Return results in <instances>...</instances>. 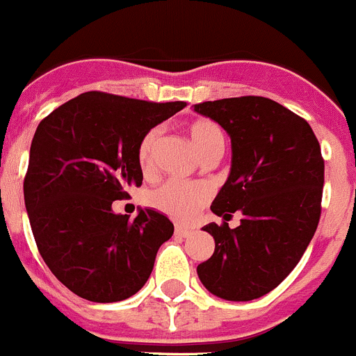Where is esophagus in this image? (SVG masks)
Instances as JSON below:
<instances>
[{"mask_svg":"<svg viewBox=\"0 0 356 356\" xmlns=\"http://www.w3.org/2000/svg\"><path fill=\"white\" fill-rule=\"evenodd\" d=\"M192 233H194V231H192V229H185V227H176V229H175L176 236H181V238L192 236Z\"/></svg>","mask_w":356,"mask_h":356,"instance_id":"obj_1","label":"esophagus"}]
</instances>
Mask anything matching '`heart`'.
I'll use <instances>...</instances> for the list:
<instances>
[{
	"instance_id": "heart-1",
	"label": "heart",
	"mask_w": 356,
	"mask_h": 356,
	"mask_svg": "<svg viewBox=\"0 0 356 356\" xmlns=\"http://www.w3.org/2000/svg\"><path fill=\"white\" fill-rule=\"evenodd\" d=\"M159 130L152 129L146 132L138 148V164L145 175L153 172V152L159 141ZM187 136L194 146L195 153L201 156V161L207 159H218L222 155L226 138L217 123L211 120H194L187 125ZM210 200V188L204 185L180 184V181H169L148 195L149 207L159 210L161 213L175 218L178 222H191L201 208Z\"/></svg>"
}]
</instances>
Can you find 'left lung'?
<instances>
[{"label":"left lung","instance_id":"obj_1","mask_svg":"<svg viewBox=\"0 0 356 356\" xmlns=\"http://www.w3.org/2000/svg\"><path fill=\"white\" fill-rule=\"evenodd\" d=\"M195 113L231 139V171L211 211L240 226L207 224L215 252L197 266L204 288L218 298L249 302L272 291L298 265L321 215L325 162L304 118L265 97L195 104Z\"/></svg>","mask_w":356,"mask_h":356}]
</instances>
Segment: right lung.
I'll use <instances>...</instances> for the list:
<instances>
[{
    "label": "right lung",
    "instance_id": "1",
    "mask_svg": "<svg viewBox=\"0 0 356 356\" xmlns=\"http://www.w3.org/2000/svg\"><path fill=\"white\" fill-rule=\"evenodd\" d=\"M185 102L88 91L40 122L29 148L24 203L38 252L61 284L97 304L130 298L146 284L175 226L161 211L114 213L113 201L143 184L138 148Z\"/></svg>",
    "mask_w": 356,
    "mask_h": 356
}]
</instances>
